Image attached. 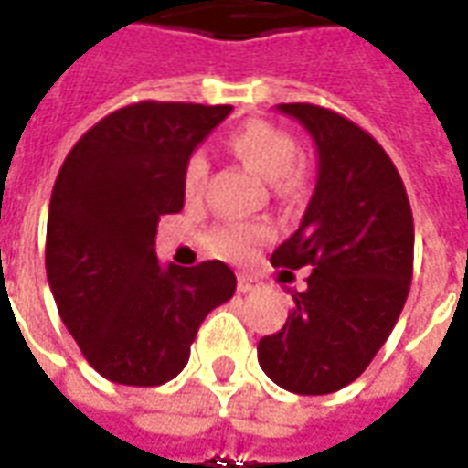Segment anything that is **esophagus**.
Segmentation results:
<instances>
[{
    "label": "esophagus",
    "mask_w": 468,
    "mask_h": 468,
    "mask_svg": "<svg viewBox=\"0 0 468 468\" xmlns=\"http://www.w3.org/2000/svg\"><path fill=\"white\" fill-rule=\"evenodd\" d=\"M258 288H261V283L255 278H250V275H238V291L240 293H253Z\"/></svg>",
    "instance_id": "obj_1"
}]
</instances>
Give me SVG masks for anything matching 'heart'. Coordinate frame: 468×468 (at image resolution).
<instances>
[{"label":"heart","mask_w":468,"mask_h":468,"mask_svg":"<svg viewBox=\"0 0 468 468\" xmlns=\"http://www.w3.org/2000/svg\"><path fill=\"white\" fill-rule=\"evenodd\" d=\"M230 150L243 160L250 170L265 177L278 180V187L291 193L301 185V173L295 167L298 157V143L291 134L263 120H253L238 127L230 134ZM205 183H207V160L203 154H190L183 167V193L187 200L203 197ZM271 228L263 223H233L223 225L210 233V250L230 261H245L261 243L271 238Z\"/></svg>","instance_id":"b5f03b06"}]
</instances>
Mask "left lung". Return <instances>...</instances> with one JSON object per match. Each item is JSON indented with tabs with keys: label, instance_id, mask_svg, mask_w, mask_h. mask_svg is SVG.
I'll return each mask as SVG.
<instances>
[{
	"label": "left lung",
	"instance_id": "left-lung-1",
	"mask_svg": "<svg viewBox=\"0 0 468 468\" xmlns=\"http://www.w3.org/2000/svg\"><path fill=\"white\" fill-rule=\"evenodd\" d=\"M318 147V180L298 230L275 248V268H314L293 291L285 325L258 344V361L285 391L324 396L356 381L406 303L413 215L381 144L334 110L278 105ZM283 273L291 271H281Z\"/></svg>",
	"mask_w": 468,
	"mask_h": 468
}]
</instances>
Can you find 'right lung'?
Wrapping results in <instances>:
<instances>
[{
    "label": "right lung",
    "instance_id": "right-lung-1",
    "mask_svg": "<svg viewBox=\"0 0 468 468\" xmlns=\"http://www.w3.org/2000/svg\"><path fill=\"white\" fill-rule=\"evenodd\" d=\"M230 105L134 102L90 127L57 175L45 265L57 311L97 373L160 386L183 371L205 315L235 293L223 261L160 265L163 215L183 210V167Z\"/></svg>",
    "mask_w": 468,
    "mask_h": 468
}]
</instances>
